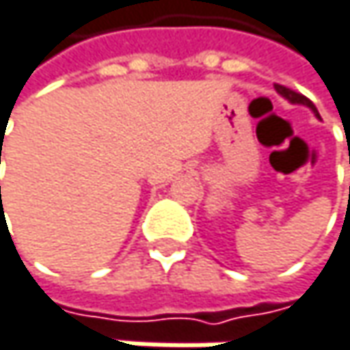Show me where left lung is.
<instances>
[{"instance_id":"left-lung-1","label":"left lung","mask_w":350,"mask_h":350,"mask_svg":"<svg viewBox=\"0 0 350 350\" xmlns=\"http://www.w3.org/2000/svg\"><path fill=\"white\" fill-rule=\"evenodd\" d=\"M274 88H276V92H278L282 98H286L288 103H292V105H302V107H306V109L312 110L317 118H321V114H319L317 107H314V105H312V103H310L306 96H302V94H298V92H294V90L286 88V86H280V84H274Z\"/></svg>"}]
</instances>
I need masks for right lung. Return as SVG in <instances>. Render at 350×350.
Segmentation results:
<instances>
[{"instance_id":"right-lung-1","label":"right lung","mask_w":350,"mask_h":350,"mask_svg":"<svg viewBox=\"0 0 350 350\" xmlns=\"http://www.w3.org/2000/svg\"><path fill=\"white\" fill-rule=\"evenodd\" d=\"M0 189H1V187H0Z\"/></svg>"}]
</instances>
